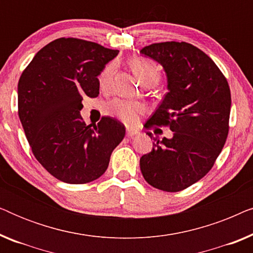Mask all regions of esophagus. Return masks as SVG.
Segmentation results:
<instances>
[{
	"mask_svg": "<svg viewBox=\"0 0 253 253\" xmlns=\"http://www.w3.org/2000/svg\"><path fill=\"white\" fill-rule=\"evenodd\" d=\"M140 132L138 130H134V129H126V136L127 137H134V136H138Z\"/></svg>",
	"mask_w": 253,
	"mask_h": 253,
	"instance_id": "obj_1",
	"label": "esophagus"
}]
</instances>
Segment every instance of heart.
Returning <instances> with one entry per match:
<instances>
[{
	"label": "heart",
	"instance_id": "obj_1",
	"mask_svg": "<svg viewBox=\"0 0 253 253\" xmlns=\"http://www.w3.org/2000/svg\"><path fill=\"white\" fill-rule=\"evenodd\" d=\"M133 74L136 75L141 84L144 86L155 85L160 81V68L158 67L154 62H152L144 57H134L129 62ZM115 65L108 64L103 69L99 77L100 86L102 88H106L108 86V83L112 77ZM105 110L109 115L115 116L117 119L122 121L126 124H132L137 121L138 116L144 113V106L138 102L129 101V100L122 99H114L112 101L107 102L105 106Z\"/></svg>",
	"mask_w": 253,
	"mask_h": 253
}]
</instances>
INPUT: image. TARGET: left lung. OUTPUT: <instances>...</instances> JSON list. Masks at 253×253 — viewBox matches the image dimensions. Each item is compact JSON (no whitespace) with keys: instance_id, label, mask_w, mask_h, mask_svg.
I'll return each instance as SVG.
<instances>
[{"instance_id":"1","label":"left lung","mask_w":253,"mask_h":253,"mask_svg":"<svg viewBox=\"0 0 253 253\" xmlns=\"http://www.w3.org/2000/svg\"><path fill=\"white\" fill-rule=\"evenodd\" d=\"M140 53L164 67L168 93L145 126H169L172 138H153L140 158L145 181L167 192L182 191L213 167L229 131V85L209 55L188 42L153 43Z\"/></svg>"}]
</instances>
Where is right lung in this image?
<instances>
[{
    "label": "right lung",
    "mask_w": 253,
    "mask_h": 253,
    "mask_svg": "<svg viewBox=\"0 0 253 253\" xmlns=\"http://www.w3.org/2000/svg\"><path fill=\"white\" fill-rule=\"evenodd\" d=\"M119 50L76 38H60L40 49L18 82V115L34 157L55 178L84 184L107 170L126 136L120 121L102 117L86 126L85 95H99L98 76Z\"/></svg>",
    "instance_id": "right-lung-1"
}]
</instances>
